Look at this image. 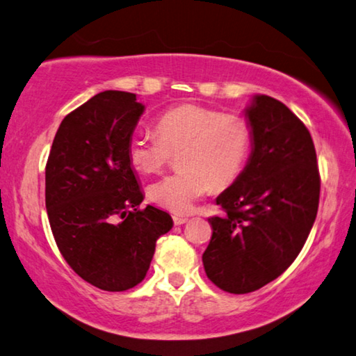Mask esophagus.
<instances>
[{
	"instance_id": "34e87169",
	"label": "esophagus",
	"mask_w": 356,
	"mask_h": 356,
	"mask_svg": "<svg viewBox=\"0 0 356 356\" xmlns=\"http://www.w3.org/2000/svg\"><path fill=\"white\" fill-rule=\"evenodd\" d=\"M172 221H174V225L176 226H182V225H185L186 221H188V218H186V216H180V215H176L172 218Z\"/></svg>"
}]
</instances>
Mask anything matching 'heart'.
Instances as JSON below:
<instances>
[{
  "mask_svg": "<svg viewBox=\"0 0 356 356\" xmlns=\"http://www.w3.org/2000/svg\"><path fill=\"white\" fill-rule=\"evenodd\" d=\"M156 133L138 130L129 140L130 165L144 174L160 172L172 152L180 170L149 186L155 206L184 215L215 188L236 184L248 165L252 130L248 120L216 108L184 104L166 110L156 120Z\"/></svg>",
  "mask_w": 356,
  "mask_h": 356,
  "instance_id": "1",
  "label": "heart"
}]
</instances>
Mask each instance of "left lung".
<instances>
[{
  "label": "left lung",
  "instance_id": "left-lung-1",
  "mask_svg": "<svg viewBox=\"0 0 356 356\" xmlns=\"http://www.w3.org/2000/svg\"><path fill=\"white\" fill-rule=\"evenodd\" d=\"M252 150L242 176L216 197L212 238L202 254L207 278L229 293H248L289 268L316 221L321 174L306 125L268 95L246 108Z\"/></svg>",
  "mask_w": 356,
  "mask_h": 356
}]
</instances>
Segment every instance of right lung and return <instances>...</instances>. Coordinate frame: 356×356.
I'll use <instances>...</instances> for the list:
<instances>
[{"mask_svg":"<svg viewBox=\"0 0 356 356\" xmlns=\"http://www.w3.org/2000/svg\"><path fill=\"white\" fill-rule=\"evenodd\" d=\"M144 105L136 94L104 91L63 119L45 166V206L72 270L108 292L146 276L155 242L172 227L144 196L127 155Z\"/></svg>","mask_w":356,"mask_h":356,"instance_id":"obj_1","label":"right lung"}]
</instances>
